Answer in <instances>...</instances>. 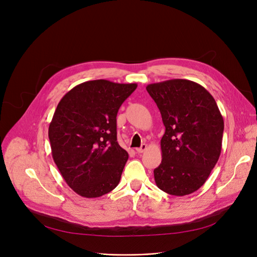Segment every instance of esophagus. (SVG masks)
Wrapping results in <instances>:
<instances>
[{"instance_id": "obj_1", "label": "esophagus", "mask_w": 257, "mask_h": 257, "mask_svg": "<svg viewBox=\"0 0 257 257\" xmlns=\"http://www.w3.org/2000/svg\"><path fill=\"white\" fill-rule=\"evenodd\" d=\"M147 149H148V146L146 145V143H142L140 148H137V149H136V152H137V153H143Z\"/></svg>"}]
</instances>
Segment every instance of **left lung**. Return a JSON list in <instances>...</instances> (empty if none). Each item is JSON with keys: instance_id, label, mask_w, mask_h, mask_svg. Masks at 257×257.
<instances>
[{"instance_id": "8db88e82", "label": "left lung", "mask_w": 257, "mask_h": 257, "mask_svg": "<svg viewBox=\"0 0 257 257\" xmlns=\"http://www.w3.org/2000/svg\"><path fill=\"white\" fill-rule=\"evenodd\" d=\"M147 90L166 126L155 182L170 195H189L206 182L220 156L223 119L216 101L203 86L184 79L149 84Z\"/></svg>"}]
</instances>
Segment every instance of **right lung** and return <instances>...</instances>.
Listing matches in <instances>:
<instances>
[{"instance_id":"1","label":"right lung","mask_w":257,"mask_h":257,"mask_svg":"<svg viewBox=\"0 0 257 257\" xmlns=\"http://www.w3.org/2000/svg\"><path fill=\"white\" fill-rule=\"evenodd\" d=\"M136 88V83L93 80L59 102L48 128L51 155L80 196L100 197L118 186L128 154L117 141V112Z\"/></svg>"}]
</instances>
